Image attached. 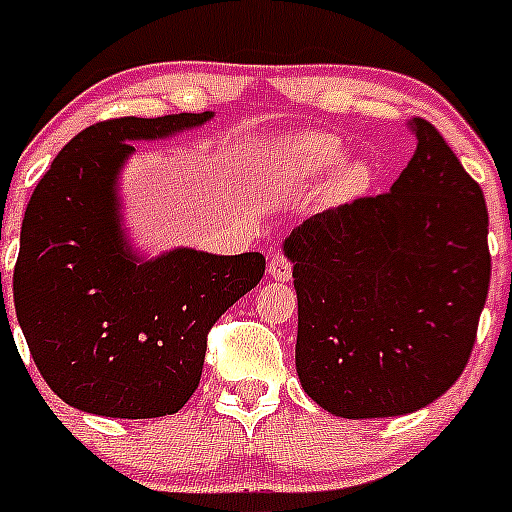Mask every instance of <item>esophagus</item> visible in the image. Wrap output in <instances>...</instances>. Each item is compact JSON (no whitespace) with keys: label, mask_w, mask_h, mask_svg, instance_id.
<instances>
[{"label":"esophagus","mask_w":512,"mask_h":512,"mask_svg":"<svg viewBox=\"0 0 512 512\" xmlns=\"http://www.w3.org/2000/svg\"><path fill=\"white\" fill-rule=\"evenodd\" d=\"M269 277L277 279V282H289L292 279V261L284 256V253H274L269 259Z\"/></svg>","instance_id":"obj_1"}]
</instances>
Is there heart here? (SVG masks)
I'll list each match as a JSON object with an SVG mask.
<instances>
[{
	"label": "heart",
	"mask_w": 512,
	"mask_h": 512,
	"mask_svg": "<svg viewBox=\"0 0 512 512\" xmlns=\"http://www.w3.org/2000/svg\"><path fill=\"white\" fill-rule=\"evenodd\" d=\"M343 158V146L336 138L320 133H302L284 138L266 151V174L279 189L307 187L328 174ZM372 182V169L364 161H351L338 169L330 194L336 200L359 197Z\"/></svg>",
	"instance_id": "b5f03b06"
}]
</instances>
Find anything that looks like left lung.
<instances>
[{"label":"left lung","mask_w":512,"mask_h":512,"mask_svg":"<svg viewBox=\"0 0 512 512\" xmlns=\"http://www.w3.org/2000/svg\"><path fill=\"white\" fill-rule=\"evenodd\" d=\"M410 128L418 146L390 192L318 212L284 241L302 390L341 418L438 400L472 356L490 289L485 194L431 122Z\"/></svg>","instance_id":"1"}]
</instances>
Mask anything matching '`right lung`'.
I'll list each match as a JSON object with an SVG mask.
<instances>
[{
  "instance_id": "obj_1",
  "label": "right lung",
  "mask_w": 512,
  "mask_h": 512,
  "mask_svg": "<svg viewBox=\"0 0 512 512\" xmlns=\"http://www.w3.org/2000/svg\"><path fill=\"white\" fill-rule=\"evenodd\" d=\"M212 112L112 117L53 158L27 202L12 277L15 310L45 384L107 418H161L184 408L205 364L207 333L261 282V253L176 248L138 261L122 241L115 179L135 151L197 128Z\"/></svg>"
}]
</instances>
